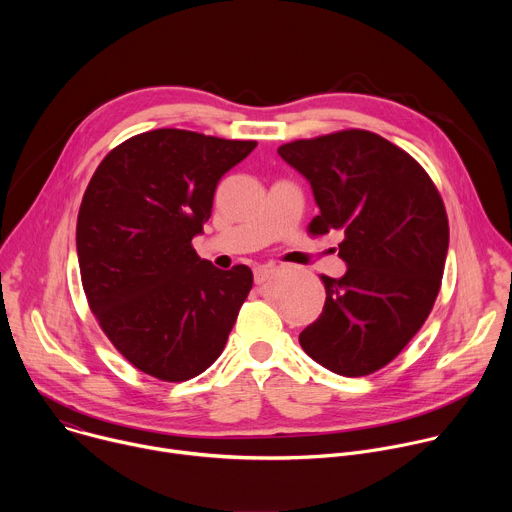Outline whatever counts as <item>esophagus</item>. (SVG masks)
I'll return each mask as SVG.
<instances>
[{
    "label": "esophagus",
    "instance_id": "1",
    "mask_svg": "<svg viewBox=\"0 0 512 512\" xmlns=\"http://www.w3.org/2000/svg\"><path fill=\"white\" fill-rule=\"evenodd\" d=\"M277 271L275 265H261L255 269V283H265Z\"/></svg>",
    "mask_w": 512,
    "mask_h": 512
}]
</instances>
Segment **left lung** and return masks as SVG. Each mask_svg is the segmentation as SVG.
I'll return each instance as SVG.
<instances>
[{"mask_svg":"<svg viewBox=\"0 0 512 512\" xmlns=\"http://www.w3.org/2000/svg\"><path fill=\"white\" fill-rule=\"evenodd\" d=\"M277 154L312 184L320 214L308 233L342 231L348 265L338 279L322 275L326 304L300 344L336 375H371L419 332L440 294L444 200L419 162L367 129L296 139Z\"/></svg>","mask_w":512,"mask_h":512,"instance_id":"obj_1","label":"left lung"}]
</instances>
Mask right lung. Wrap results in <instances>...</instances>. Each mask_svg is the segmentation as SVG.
I'll return each mask as SVG.
<instances>
[{"mask_svg": "<svg viewBox=\"0 0 512 512\" xmlns=\"http://www.w3.org/2000/svg\"><path fill=\"white\" fill-rule=\"evenodd\" d=\"M257 141L154 129L113 148L77 218L81 281L111 344L141 373L180 383L221 356L253 287L247 265L216 269L194 235L218 180Z\"/></svg>", "mask_w": 512, "mask_h": 512, "instance_id": "1", "label": "right lung"}]
</instances>
